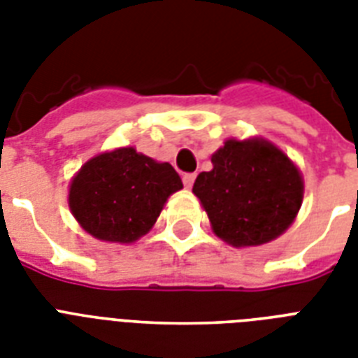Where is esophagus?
Here are the masks:
<instances>
[{"label":"esophagus","instance_id":"34e87169","mask_svg":"<svg viewBox=\"0 0 358 358\" xmlns=\"http://www.w3.org/2000/svg\"><path fill=\"white\" fill-rule=\"evenodd\" d=\"M182 182H184L185 187H187V189H189L191 185H193V182H195V174H193V173L184 174V176H182Z\"/></svg>","mask_w":358,"mask_h":358}]
</instances>
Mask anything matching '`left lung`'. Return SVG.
<instances>
[{
    "label": "left lung",
    "instance_id": "obj_1",
    "mask_svg": "<svg viewBox=\"0 0 358 358\" xmlns=\"http://www.w3.org/2000/svg\"><path fill=\"white\" fill-rule=\"evenodd\" d=\"M193 193L213 234L232 247H258L282 236L299 213L305 182L299 167L264 137L227 139L212 154Z\"/></svg>",
    "mask_w": 358,
    "mask_h": 358
}]
</instances>
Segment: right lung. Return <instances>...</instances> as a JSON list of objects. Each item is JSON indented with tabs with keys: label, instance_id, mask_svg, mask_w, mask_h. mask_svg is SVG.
Returning a JSON list of instances; mask_svg holds the SVG:
<instances>
[{
	"label": "right lung",
	"instance_id": "right-lung-1",
	"mask_svg": "<svg viewBox=\"0 0 358 358\" xmlns=\"http://www.w3.org/2000/svg\"><path fill=\"white\" fill-rule=\"evenodd\" d=\"M182 187L171 163L120 146L81 165L70 180L69 206L92 238L134 243L150 232L169 196Z\"/></svg>",
	"mask_w": 358,
	"mask_h": 358
}]
</instances>
